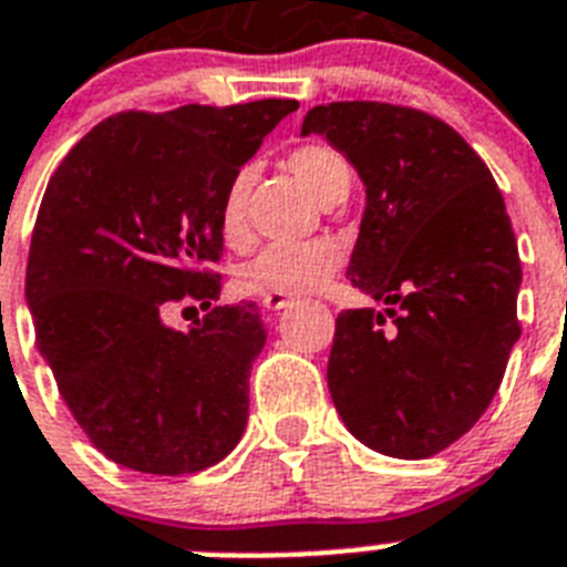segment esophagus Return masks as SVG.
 Instances as JSON below:
<instances>
[{"label": "esophagus", "mask_w": 567, "mask_h": 567, "mask_svg": "<svg viewBox=\"0 0 567 567\" xmlns=\"http://www.w3.org/2000/svg\"><path fill=\"white\" fill-rule=\"evenodd\" d=\"M261 306L268 308V311H282L285 306H291V297H285V293H265Z\"/></svg>", "instance_id": "34e87169"}]
</instances>
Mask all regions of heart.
I'll return each mask as SVG.
<instances>
[{"mask_svg": "<svg viewBox=\"0 0 567 567\" xmlns=\"http://www.w3.org/2000/svg\"><path fill=\"white\" fill-rule=\"evenodd\" d=\"M288 168L293 177L317 197H326L349 183L347 159L334 148L326 145H299L288 154ZM247 188H250V172H236L224 188L218 204V233L227 247H247L250 241V224H247ZM347 261L343 244L334 238H315L299 244H270L252 259L236 268V285L244 293H315L334 279Z\"/></svg>", "mask_w": 567, "mask_h": 567, "instance_id": "1", "label": "heart"}]
</instances>
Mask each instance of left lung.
Segmentation results:
<instances>
[{
	"mask_svg": "<svg viewBox=\"0 0 567 567\" xmlns=\"http://www.w3.org/2000/svg\"><path fill=\"white\" fill-rule=\"evenodd\" d=\"M308 133L326 136L367 186L347 276L388 306L338 315L331 402L372 451L434 457L489 408L522 334L504 197L472 145L422 110L334 101L308 110Z\"/></svg>",
	"mask_w": 567,
	"mask_h": 567,
	"instance_id": "1",
	"label": "left lung"
}]
</instances>
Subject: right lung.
I'll return each instance as SVG.
<instances>
[{
    "label": "right lung",
    "mask_w": 567,
    "mask_h": 567,
    "mask_svg": "<svg viewBox=\"0 0 567 567\" xmlns=\"http://www.w3.org/2000/svg\"><path fill=\"white\" fill-rule=\"evenodd\" d=\"M297 107L116 113L45 186L25 270L37 349L90 443L118 466L192 475L241 440L250 367L268 340L256 302L215 306L188 332L164 315L218 299L220 195Z\"/></svg>",
    "instance_id": "1"
}]
</instances>
